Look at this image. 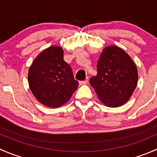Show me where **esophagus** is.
I'll list each match as a JSON object with an SVG mask.
<instances>
[{
    "instance_id": "1",
    "label": "esophagus",
    "mask_w": 157,
    "mask_h": 157,
    "mask_svg": "<svg viewBox=\"0 0 157 157\" xmlns=\"http://www.w3.org/2000/svg\"><path fill=\"white\" fill-rule=\"evenodd\" d=\"M79 83H80V85L87 84V83H88V80H83V81H80V82H79Z\"/></svg>"
}]
</instances>
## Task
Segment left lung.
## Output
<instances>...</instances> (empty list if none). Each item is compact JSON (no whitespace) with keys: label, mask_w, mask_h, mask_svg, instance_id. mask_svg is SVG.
Wrapping results in <instances>:
<instances>
[{"label":"left lung","mask_w":157,"mask_h":157,"mask_svg":"<svg viewBox=\"0 0 157 157\" xmlns=\"http://www.w3.org/2000/svg\"><path fill=\"white\" fill-rule=\"evenodd\" d=\"M138 74L134 61L119 47L103 49L97 62V75L90 78L99 100L115 108L128 102L137 84Z\"/></svg>","instance_id":"8db88e82"}]
</instances>
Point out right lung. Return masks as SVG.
Instances as JSON below:
<instances>
[{"instance_id": "obj_1", "label": "right lung", "mask_w": 157, "mask_h": 157, "mask_svg": "<svg viewBox=\"0 0 157 157\" xmlns=\"http://www.w3.org/2000/svg\"><path fill=\"white\" fill-rule=\"evenodd\" d=\"M59 46L45 49L36 58L28 73L29 88L39 102L58 108L71 99L78 87L71 66L64 61Z\"/></svg>"}]
</instances>
